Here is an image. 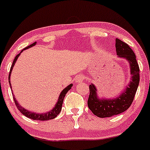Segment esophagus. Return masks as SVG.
<instances>
[{
  "instance_id": "1",
  "label": "esophagus",
  "mask_w": 150,
  "mask_h": 150,
  "mask_svg": "<svg viewBox=\"0 0 150 150\" xmlns=\"http://www.w3.org/2000/svg\"><path fill=\"white\" fill-rule=\"evenodd\" d=\"M83 76L82 75H78L76 77V83H79V82H82L83 80Z\"/></svg>"
}]
</instances>
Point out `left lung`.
I'll list each match as a JSON object with an SVG mask.
<instances>
[{"mask_svg": "<svg viewBox=\"0 0 150 150\" xmlns=\"http://www.w3.org/2000/svg\"><path fill=\"white\" fill-rule=\"evenodd\" d=\"M116 52L120 58L125 59L129 64L130 82L126 88L115 99H100L96 93V88L93 83L89 85L88 107L94 115L104 118L125 112L131 106L139 82V68L136 56L128 44L116 38Z\"/></svg>", "mask_w": 150, "mask_h": 150, "instance_id": "obj_1", "label": "left lung"}]
</instances>
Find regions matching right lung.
Listing matches in <instances>:
<instances>
[{"label":"right lung","mask_w":150,"mask_h":150,"mask_svg":"<svg viewBox=\"0 0 150 150\" xmlns=\"http://www.w3.org/2000/svg\"><path fill=\"white\" fill-rule=\"evenodd\" d=\"M36 44V42H34L33 43H32V44L29 45V46H27L26 48H25V49H23V50H22V51H21V53L26 49H29V48L32 47V46H35ZM21 53L20 54H17V56H16L15 59H14L12 65H11L10 72H9L8 81H9V84H10V86H11V81H10L11 74V71H12L14 65H15V63L16 62V60L18 59V56H20ZM72 86H73V84H72V83H71V84H69L68 86H67L65 88H64V90H63L62 92H61L60 96H59V99H58V101L56 102L55 107L53 108L51 111H49V112H46V113H43V114H36V113H35V112H29V111L27 110V109H25L23 107H22L21 106L18 104V102L16 99L15 96H14L13 93H12V94H13V97L14 102H15V104H16V105L18 109V110L20 111V112H21V113L23 114L24 116H25L26 117L31 119V120H40V121L49 120H53V119L56 118V117H57L58 114L60 113L61 110H62L63 101H64V97H65L67 93L71 89V88Z\"/></svg>","instance_id":"right-lung-1"}]
</instances>
